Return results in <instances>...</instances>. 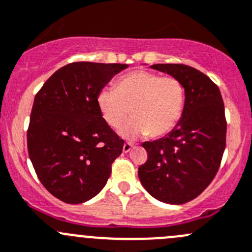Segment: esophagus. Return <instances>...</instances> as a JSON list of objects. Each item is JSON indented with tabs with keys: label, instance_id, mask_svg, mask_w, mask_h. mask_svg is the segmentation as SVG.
Here are the masks:
<instances>
[{
	"label": "esophagus",
	"instance_id": "34e87169",
	"mask_svg": "<svg viewBox=\"0 0 252 252\" xmlns=\"http://www.w3.org/2000/svg\"><path fill=\"white\" fill-rule=\"evenodd\" d=\"M131 148H133V144H130V143H124V145H123V153H129V151L131 150Z\"/></svg>",
	"mask_w": 252,
	"mask_h": 252
}]
</instances>
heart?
Masks as SVG:
<instances>
[{
    "label": "heart",
    "mask_w": 252,
    "mask_h": 252,
    "mask_svg": "<svg viewBox=\"0 0 252 252\" xmlns=\"http://www.w3.org/2000/svg\"><path fill=\"white\" fill-rule=\"evenodd\" d=\"M96 103L102 119L112 128L121 126L131 112L134 118L119 129L123 138L138 139L149 134L161 136L180 121L185 91L175 77L136 70L122 76L114 89H102Z\"/></svg>",
    "instance_id": "1"
}]
</instances>
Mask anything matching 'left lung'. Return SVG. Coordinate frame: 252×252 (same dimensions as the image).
Returning a JSON list of instances; mask_svg holds the SVG:
<instances>
[{"label": "left lung", "mask_w": 252, "mask_h": 252, "mask_svg": "<svg viewBox=\"0 0 252 252\" xmlns=\"http://www.w3.org/2000/svg\"><path fill=\"white\" fill-rule=\"evenodd\" d=\"M150 67L181 82L185 104L170 133L141 144L148 161L139 167V180L158 201L187 203L208 187L220 165L226 135L223 98L217 85L193 67L182 64Z\"/></svg>", "instance_id": "1"}]
</instances>
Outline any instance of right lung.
<instances>
[{"label": "right lung", "mask_w": 252, "mask_h": 252, "mask_svg": "<svg viewBox=\"0 0 252 252\" xmlns=\"http://www.w3.org/2000/svg\"><path fill=\"white\" fill-rule=\"evenodd\" d=\"M126 64L80 61L54 72L34 98L28 154L44 187L60 201H90L106 186L124 141L102 119L98 92Z\"/></svg>", "instance_id": "1"}]
</instances>
